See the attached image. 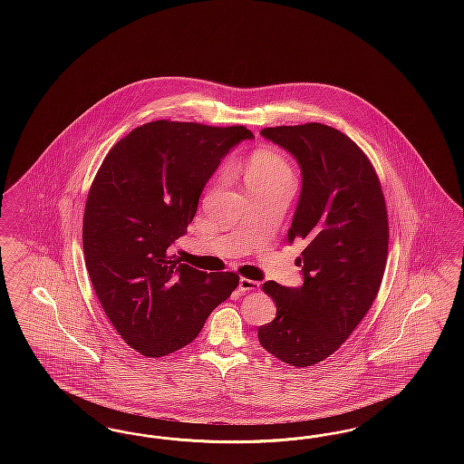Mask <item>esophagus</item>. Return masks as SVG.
<instances>
[{
  "label": "esophagus",
  "mask_w": 464,
  "mask_h": 464,
  "mask_svg": "<svg viewBox=\"0 0 464 464\" xmlns=\"http://www.w3.org/2000/svg\"><path fill=\"white\" fill-rule=\"evenodd\" d=\"M259 287H261V284L256 282V280H250V278H240V282H238V288H240L242 292L259 290Z\"/></svg>",
  "instance_id": "1"
}]
</instances>
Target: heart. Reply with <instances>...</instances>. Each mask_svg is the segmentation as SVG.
I'll use <instances>...</instances> for the list:
<instances>
[{"label": "heart", "instance_id": "1", "mask_svg": "<svg viewBox=\"0 0 464 464\" xmlns=\"http://www.w3.org/2000/svg\"><path fill=\"white\" fill-rule=\"evenodd\" d=\"M243 172L250 191L256 188H266V186L292 184L294 180L287 160L267 148L256 150L252 155L248 156Z\"/></svg>", "mask_w": 464, "mask_h": 464}]
</instances>
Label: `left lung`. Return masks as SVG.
I'll return each instance as SVG.
<instances>
[{
  "instance_id": "left-lung-1",
  "label": "left lung",
  "mask_w": 464,
  "mask_h": 464,
  "mask_svg": "<svg viewBox=\"0 0 464 464\" xmlns=\"http://www.w3.org/2000/svg\"><path fill=\"white\" fill-rule=\"evenodd\" d=\"M261 133L287 150L303 172L288 242L304 243V284H263L276 316L257 335L278 360L311 367L341 348L374 303L388 259L386 201L371 160L348 135L322 123Z\"/></svg>"
}]
</instances>
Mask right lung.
<instances>
[{
    "label": "right lung",
    "instance_id": "add662e5",
    "mask_svg": "<svg viewBox=\"0 0 464 464\" xmlns=\"http://www.w3.org/2000/svg\"><path fill=\"white\" fill-rule=\"evenodd\" d=\"M252 137L243 125L156 120L120 139L93 177L85 265L112 327L135 352L158 358L184 348L238 287L237 273L182 265L169 246L188 231L222 158Z\"/></svg>",
    "mask_w": 464,
    "mask_h": 464
}]
</instances>
